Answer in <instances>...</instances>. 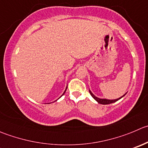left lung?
<instances>
[{"label": "left lung", "instance_id": "left-lung-1", "mask_svg": "<svg viewBox=\"0 0 148 148\" xmlns=\"http://www.w3.org/2000/svg\"><path fill=\"white\" fill-rule=\"evenodd\" d=\"M89 92H90V95H91L92 97L93 98H94L95 100L97 102V103H100V104H103V105H107V104H110V103H115V102H116L117 100H120V99H121V97H123L124 95H125L126 94H127V93H126V94H124V95L121 96V97H119V98L115 99V100H108V99H106V98H99V97H96V96L94 95H93V93L91 91H90V90H89Z\"/></svg>", "mask_w": 148, "mask_h": 148}]
</instances>
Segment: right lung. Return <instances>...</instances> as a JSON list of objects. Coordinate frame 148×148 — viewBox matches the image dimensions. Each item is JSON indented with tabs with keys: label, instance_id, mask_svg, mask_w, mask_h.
<instances>
[{
	"label": "right lung",
	"instance_id": "1",
	"mask_svg": "<svg viewBox=\"0 0 148 148\" xmlns=\"http://www.w3.org/2000/svg\"><path fill=\"white\" fill-rule=\"evenodd\" d=\"M66 89H67V87H66V90H65V91H64V92L63 93V95H64V93H65V92H66ZM62 95H61V96H62ZM60 97H59V98H60ZM59 98H58V99H59Z\"/></svg>",
	"mask_w": 148,
	"mask_h": 148
}]
</instances>
